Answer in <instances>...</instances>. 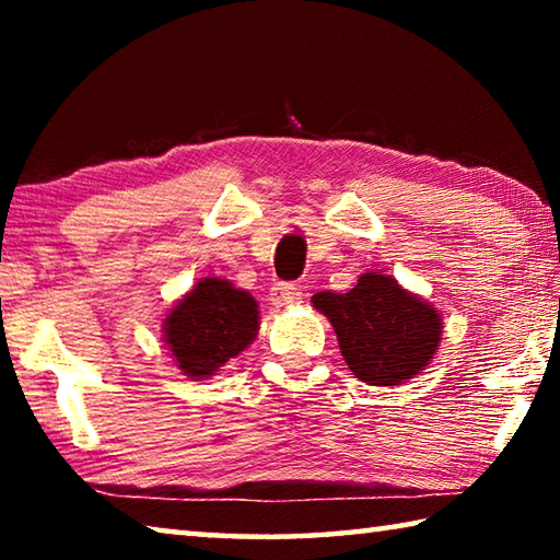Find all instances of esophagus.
Returning <instances> with one entry per match:
<instances>
[{"mask_svg":"<svg viewBox=\"0 0 560 560\" xmlns=\"http://www.w3.org/2000/svg\"><path fill=\"white\" fill-rule=\"evenodd\" d=\"M271 303L277 308H283V306H293V303L301 301V289L293 287V283H277V287L271 289Z\"/></svg>","mask_w":560,"mask_h":560,"instance_id":"1","label":"esophagus"}]
</instances>
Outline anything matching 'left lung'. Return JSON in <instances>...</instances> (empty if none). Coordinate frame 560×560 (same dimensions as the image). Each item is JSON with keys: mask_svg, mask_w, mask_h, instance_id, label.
<instances>
[{"mask_svg": "<svg viewBox=\"0 0 560 560\" xmlns=\"http://www.w3.org/2000/svg\"><path fill=\"white\" fill-rule=\"evenodd\" d=\"M311 301L334 326L350 371L368 385L410 381L440 348L438 308L387 273L368 271L348 293L320 291Z\"/></svg>", "mask_w": 560, "mask_h": 560, "instance_id": "8db88e82", "label": "left lung"}]
</instances>
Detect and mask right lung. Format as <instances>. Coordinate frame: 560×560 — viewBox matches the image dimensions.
I'll use <instances>...</instances> for the list:
<instances>
[{
	"label": "right lung",
	"mask_w": 560,
	"mask_h": 560,
	"mask_svg": "<svg viewBox=\"0 0 560 560\" xmlns=\"http://www.w3.org/2000/svg\"><path fill=\"white\" fill-rule=\"evenodd\" d=\"M170 358L192 381L212 377L259 334V303L220 277L200 279L163 324Z\"/></svg>",
	"instance_id": "add662e5"
}]
</instances>
